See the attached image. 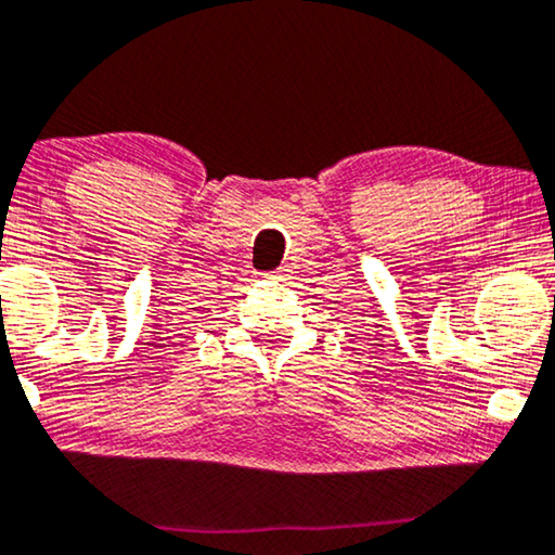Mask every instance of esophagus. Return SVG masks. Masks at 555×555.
I'll list each match as a JSON object with an SVG mask.
<instances>
[{
    "mask_svg": "<svg viewBox=\"0 0 555 555\" xmlns=\"http://www.w3.org/2000/svg\"><path fill=\"white\" fill-rule=\"evenodd\" d=\"M269 281H286V271H271V274H263Z\"/></svg>",
    "mask_w": 555,
    "mask_h": 555,
    "instance_id": "obj_1",
    "label": "esophagus"
}]
</instances>
